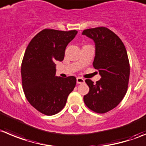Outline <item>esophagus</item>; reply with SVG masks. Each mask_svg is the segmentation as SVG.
<instances>
[{"mask_svg": "<svg viewBox=\"0 0 146 146\" xmlns=\"http://www.w3.org/2000/svg\"><path fill=\"white\" fill-rule=\"evenodd\" d=\"M84 82V80L82 77H77V84H83Z\"/></svg>", "mask_w": 146, "mask_h": 146, "instance_id": "34e87169", "label": "esophagus"}]
</instances>
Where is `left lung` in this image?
Here are the masks:
<instances>
[{"mask_svg":"<svg viewBox=\"0 0 146 146\" xmlns=\"http://www.w3.org/2000/svg\"><path fill=\"white\" fill-rule=\"evenodd\" d=\"M82 34L95 41L93 66L101 75L95 84L85 80L90 91L84 102L91 110L105 113L117 107L127 92L130 77L127 51L121 39L106 27L85 29Z\"/></svg>","mask_w":146,"mask_h":146,"instance_id":"8db88e82","label":"left lung"}]
</instances>
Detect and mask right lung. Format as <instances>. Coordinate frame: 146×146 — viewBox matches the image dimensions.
Listing matches in <instances>:
<instances>
[{"mask_svg":"<svg viewBox=\"0 0 146 146\" xmlns=\"http://www.w3.org/2000/svg\"><path fill=\"white\" fill-rule=\"evenodd\" d=\"M69 31L46 29L28 45L21 63V80L29 103L46 115H53L65 106L77 82L74 76H56V61L62 62L66 46L77 35Z\"/></svg>","mask_w":146,"mask_h":146,"instance_id":"obj_1","label":"right lung"}]
</instances>
